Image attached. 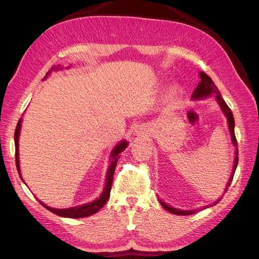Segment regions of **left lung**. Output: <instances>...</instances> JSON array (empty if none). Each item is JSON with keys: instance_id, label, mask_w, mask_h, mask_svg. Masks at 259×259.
Returning a JSON list of instances; mask_svg holds the SVG:
<instances>
[{"instance_id": "obj_1", "label": "left lung", "mask_w": 259, "mask_h": 259, "mask_svg": "<svg viewBox=\"0 0 259 259\" xmlns=\"http://www.w3.org/2000/svg\"><path fill=\"white\" fill-rule=\"evenodd\" d=\"M200 77H201V82L199 83V85L197 86V89L194 90L193 92V99H199V98H202V97H205V96H209L210 94H215L216 95V99L218 101L219 106L222 107L224 113L226 114L227 119H228V126H229V131H230V134H231V138H232V143L234 146H238V143H237V138H236V134H234V117H233V114L231 112V109L227 106L226 101L224 100V98L222 97L221 93H219L217 86L214 84L213 80L210 79V77L204 73V72H200ZM238 150H237V156H236V160H234V167H233V174L229 180V184L228 186H230L231 182H232V178H233V175H234V171H236V168H237V165H238V162H239V156H238ZM161 205L165 208L167 211H169V213L171 214H175V215H191L192 213H195L194 210H182V209H176L174 207H170L169 205L165 204L163 201L159 200ZM218 202V201H217ZM216 202V203H217ZM204 208H206V206H204ZM203 209V208H202Z\"/></svg>"}]
</instances>
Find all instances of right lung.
Instances as JSON below:
<instances>
[{
	"instance_id": "obj_1",
	"label": "right lung",
	"mask_w": 259,
	"mask_h": 259,
	"mask_svg": "<svg viewBox=\"0 0 259 259\" xmlns=\"http://www.w3.org/2000/svg\"><path fill=\"white\" fill-rule=\"evenodd\" d=\"M59 69L58 67H53L52 70L46 73V76H48L51 71L53 70H57ZM20 126H21V119H19L18 123H17V126L16 130H15V156H16V166H17V170L20 175V169H19V158H18V138H19V132H20ZM127 147V143L126 142H122L119 145H117L113 150H112V162H111V165L109 167L108 170V175H107V184H106V188H105V191L101 194V197L97 200H95L92 203H89V204H85V205H81V206H76V207H71V208H66V209H57V208H52L50 206H46L45 204L41 201H38L41 203V204L45 207L48 208L49 210H51L52 213L56 214L58 216H62V217H68V218H82V217H86V216H90L97 213V211L103 207L106 202L108 201L109 197H110V191H111V186H112V182H113V175H114V169H115V165H116V162L120 158V153L124 150L125 148Z\"/></svg>"
}]
</instances>
